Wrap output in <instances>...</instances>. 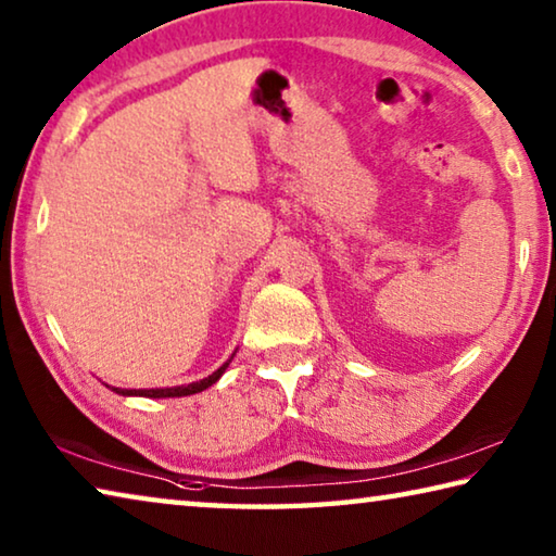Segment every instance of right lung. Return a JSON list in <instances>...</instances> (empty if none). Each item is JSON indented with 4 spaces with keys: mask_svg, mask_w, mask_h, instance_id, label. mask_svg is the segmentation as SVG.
Wrapping results in <instances>:
<instances>
[{
    "mask_svg": "<svg viewBox=\"0 0 556 556\" xmlns=\"http://www.w3.org/2000/svg\"><path fill=\"white\" fill-rule=\"evenodd\" d=\"M230 361H232V357H230ZM230 361H225L218 370H215L213 375H208V378H203L199 382H191V384H176V388H152V390H122V388H110V384H108V388L112 392L122 394V397H154V400H162V397H186V394L203 392V390H208L211 384L218 382L223 378V372L228 370Z\"/></svg>",
    "mask_w": 556,
    "mask_h": 556,
    "instance_id": "right-lung-1",
    "label": "right lung"
}]
</instances>
